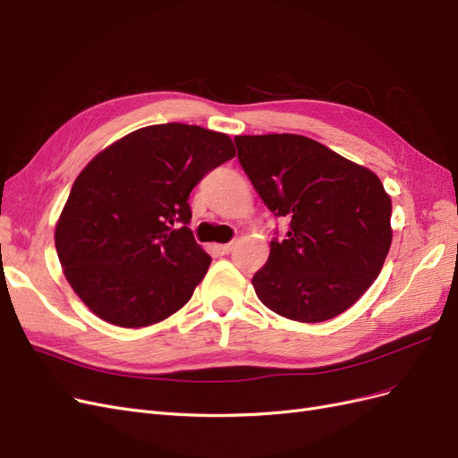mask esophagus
I'll return each mask as SVG.
<instances>
[{
  "label": "esophagus",
  "instance_id": "esophagus-1",
  "mask_svg": "<svg viewBox=\"0 0 458 458\" xmlns=\"http://www.w3.org/2000/svg\"><path fill=\"white\" fill-rule=\"evenodd\" d=\"M212 248H214L216 254L225 256V254H229V252L233 250V248H234V241H233V242H227V244H214Z\"/></svg>",
  "mask_w": 458,
  "mask_h": 458
}]
</instances>
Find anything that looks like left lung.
<instances>
[{"mask_svg":"<svg viewBox=\"0 0 458 458\" xmlns=\"http://www.w3.org/2000/svg\"><path fill=\"white\" fill-rule=\"evenodd\" d=\"M234 143L263 204L290 221L252 279L259 301L300 323L350 310L392 244V199L378 175L296 133L237 135Z\"/></svg>","mask_w":458,"mask_h":458,"instance_id":"left-lung-1","label":"left lung"}]
</instances>
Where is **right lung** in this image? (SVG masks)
<instances>
[{"label":"right lung","mask_w":458,"mask_h":458,"mask_svg":"<svg viewBox=\"0 0 458 458\" xmlns=\"http://www.w3.org/2000/svg\"><path fill=\"white\" fill-rule=\"evenodd\" d=\"M234 155L229 135L174 122L128 133L80 172L55 248L68 284L97 317L140 328L191 300L212 258L187 227V200Z\"/></svg>","instance_id":"1"}]
</instances>
